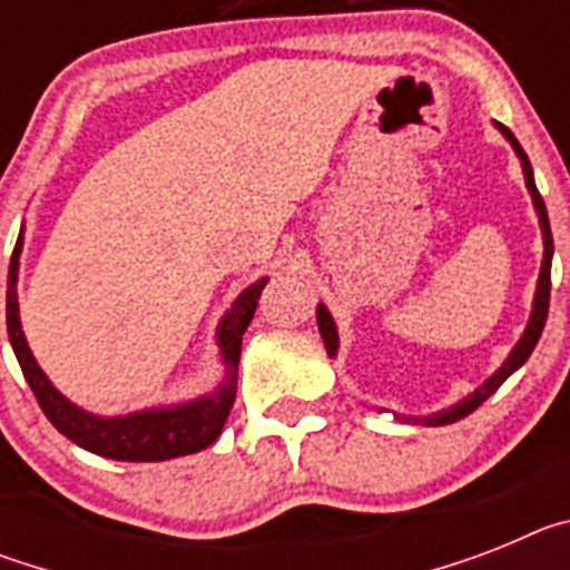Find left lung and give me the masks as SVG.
Masks as SVG:
<instances>
[{"label": "left lung", "mask_w": 570, "mask_h": 570, "mask_svg": "<svg viewBox=\"0 0 570 570\" xmlns=\"http://www.w3.org/2000/svg\"><path fill=\"white\" fill-rule=\"evenodd\" d=\"M497 128H500V134L505 136L508 142H511V148L517 150V156H520L522 163V174H525V185L528 190H531V199H533V208H537V216H540V228H542V245H546V254H542V268H540V279H537V294H533V308H531V320H528V328L525 334L520 336V342L513 345V351L508 354V360L502 362V367L497 371V374L488 376L485 382H482L473 394H468L465 400H460L456 405L445 407V411H440V414H431V416H402V420H414V422H425V425H451V422L462 420V416H468L471 411H476V407L482 405V402L488 400V396L497 391V387L502 385V382L508 380V376L517 371V367L525 365V360L531 356V351L537 347V342H540L542 336V328H546V320H548V302H551V256H553V236H551V225H548V210H546V203H542L540 190H537V183H533V170H531V163H528L525 150H522V145L517 142V136L511 134V130L505 128V125L497 122ZM316 325H320V334H322V342H325V351H328L331 356H336V347H340V334H336V322L334 316L328 314V308L325 305H316Z\"/></svg>", "instance_id": "1"}]
</instances>
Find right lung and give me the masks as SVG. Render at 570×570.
<instances>
[{"mask_svg": "<svg viewBox=\"0 0 570 570\" xmlns=\"http://www.w3.org/2000/svg\"><path fill=\"white\" fill-rule=\"evenodd\" d=\"M22 230H19L17 248H13L8 268V336L10 345H13V354L22 365L24 380H28L30 391L37 396L50 425L57 428L59 434L68 436L70 442H77L79 448L90 451V454L122 462H163L174 460V456L196 454V451L208 448L216 436L223 434L225 420H228L230 407H234L242 334L248 331L250 320H254L256 302H259L262 288L268 285V276H262V279H256L254 285L242 291L228 314L219 322V328H216V342L223 347L225 380L214 394L183 402V405L148 407V411H136V414L125 416H97L65 400L57 387L50 385L45 371L30 354L28 340L22 334V322H19L17 299Z\"/></svg>", "mask_w": 570, "mask_h": 570, "instance_id": "1", "label": "right lung"}]
</instances>
